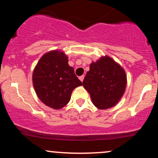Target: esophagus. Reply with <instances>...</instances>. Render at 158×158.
Returning a JSON list of instances; mask_svg holds the SVG:
<instances>
[{"instance_id":"esophagus-1","label":"esophagus","mask_w":158,"mask_h":158,"mask_svg":"<svg viewBox=\"0 0 158 158\" xmlns=\"http://www.w3.org/2000/svg\"><path fill=\"white\" fill-rule=\"evenodd\" d=\"M84 78H85V76L82 75V76H81V77H79V79L81 81H83V80H84Z\"/></svg>"}]
</instances>
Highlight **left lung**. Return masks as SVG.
<instances>
[{"label": "left lung", "mask_w": 158, "mask_h": 158, "mask_svg": "<svg viewBox=\"0 0 158 158\" xmlns=\"http://www.w3.org/2000/svg\"><path fill=\"white\" fill-rule=\"evenodd\" d=\"M126 84L124 69L107 56L90 64V70L83 80V86L99 109H108L117 105L124 94Z\"/></svg>", "instance_id": "8db88e82"}]
</instances>
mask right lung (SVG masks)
I'll return each mask as SVG.
<instances>
[{"label": "right lung", "instance_id": "right-lung-1", "mask_svg": "<svg viewBox=\"0 0 158 158\" xmlns=\"http://www.w3.org/2000/svg\"><path fill=\"white\" fill-rule=\"evenodd\" d=\"M32 83L40 100L53 109L66 106L74 88L82 85L69 66L68 57L59 50L42 56L32 73Z\"/></svg>", "mask_w": 158, "mask_h": 158}]
</instances>
